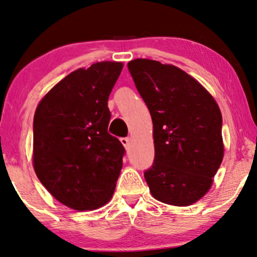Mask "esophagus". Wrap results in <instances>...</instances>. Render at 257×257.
<instances>
[{"label":"esophagus","mask_w":257,"mask_h":257,"mask_svg":"<svg viewBox=\"0 0 257 257\" xmlns=\"http://www.w3.org/2000/svg\"><path fill=\"white\" fill-rule=\"evenodd\" d=\"M119 141H121V144L124 146L125 148L129 147V142H131V139L129 138H121L119 139Z\"/></svg>","instance_id":"34e87169"}]
</instances>
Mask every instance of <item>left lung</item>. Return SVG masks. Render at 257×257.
Listing matches in <instances>:
<instances>
[{"mask_svg":"<svg viewBox=\"0 0 257 257\" xmlns=\"http://www.w3.org/2000/svg\"><path fill=\"white\" fill-rule=\"evenodd\" d=\"M153 121L155 159L145 178L155 199L192 205L209 192L223 161L222 113L192 76L151 59L128 63Z\"/></svg>","mask_w":257,"mask_h":257,"instance_id":"left-lung-1","label":"left lung"}]
</instances>
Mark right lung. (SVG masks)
Instances as JSON below:
<instances>
[{
  "mask_svg": "<svg viewBox=\"0 0 257 257\" xmlns=\"http://www.w3.org/2000/svg\"><path fill=\"white\" fill-rule=\"evenodd\" d=\"M123 63L78 69L42 97L33 122V167L58 201L92 211L111 199L124 148L108 133V98Z\"/></svg>",
  "mask_w": 257,
  "mask_h": 257,
  "instance_id": "right-lung-1",
  "label": "right lung"
}]
</instances>
